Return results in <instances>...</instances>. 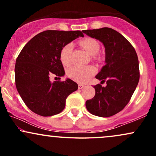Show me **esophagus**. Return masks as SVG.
I'll return each mask as SVG.
<instances>
[{"instance_id": "obj_1", "label": "esophagus", "mask_w": 156, "mask_h": 156, "mask_svg": "<svg viewBox=\"0 0 156 156\" xmlns=\"http://www.w3.org/2000/svg\"><path fill=\"white\" fill-rule=\"evenodd\" d=\"M84 87H85V86H84L83 84H81V83H79V84H78V89H83Z\"/></svg>"}]
</instances>
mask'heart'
I'll use <instances>...</instances> for the list:
<instances>
[{
  "label": "heart",
  "mask_w": 156,
  "mask_h": 156,
  "mask_svg": "<svg viewBox=\"0 0 156 156\" xmlns=\"http://www.w3.org/2000/svg\"><path fill=\"white\" fill-rule=\"evenodd\" d=\"M80 45L92 55L93 58L95 59H100L101 57L97 53L100 50V44L96 39L93 38H85L81 39L79 42ZM73 51V43H68L62 48L60 51V60L63 65H70L72 62V54ZM96 72L95 68L92 66H86V67H80V66H74L69 68L67 71V75L69 78L76 80V81L86 82L87 80L92 76Z\"/></svg>",
  "instance_id": "heart-1"
}]
</instances>
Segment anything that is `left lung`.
I'll return each instance as SVG.
<instances>
[{"mask_svg": "<svg viewBox=\"0 0 156 156\" xmlns=\"http://www.w3.org/2000/svg\"><path fill=\"white\" fill-rule=\"evenodd\" d=\"M83 32L104 45L105 65L95 78L107 84L105 87L100 83L94 86L95 95L87 101L86 107L93 115L112 117L129 103L139 83L140 74L136 52L121 34L112 28Z\"/></svg>", "mask_w": 156, "mask_h": 156, "instance_id": "8db88e82", "label": "left lung"}]
</instances>
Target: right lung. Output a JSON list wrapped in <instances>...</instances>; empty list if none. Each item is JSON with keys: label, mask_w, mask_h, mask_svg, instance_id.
Masks as SVG:
<instances>
[{"label": "right lung", "mask_w": 156, "mask_h": 156, "mask_svg": "<svg viewBox=\"0 0 156 156\" xmlns=\"http://www.w3.org/2000/svg\"><path fill=\"white\" fill-rule=\"evenodd\" d=\"M79 37H83L80 31H42L27 42L17 56L16 87L25 104L35 114L42 117L59 114L67 97L78 89V84L71 79L52 83L50 76L65 74L60 51Z\"/></svg>", "instance_id": "right-lung-1"}]
</instances>
